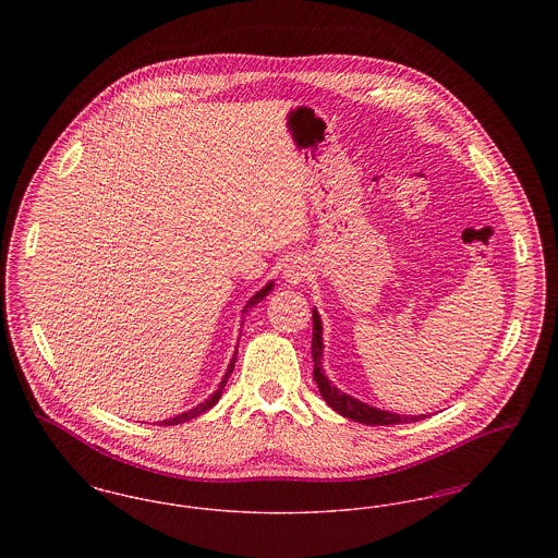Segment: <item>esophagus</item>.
<instances>
[{
	"label": "esophagus",
	"mask_w": 558,
	"mask_h": 558,
	"mask_svg": "<svg viewBox=\"0 0 558 558\" xmlns=\"http://www.w3.org/2000/svg\"><path fill=\"white\" fill-rule=\"evenodd\" d=\"M307 276H310V264H307L305 257H294L284 266V271H282L284 282H289L292 287L301 284Z\"/></svg>",
	"instance_id": "1"
}]
</instances>
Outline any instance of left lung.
Here are the masks:
<instances>
[{
	"instance_id": "obj_1",
	"label": "left lung",
	"mask_w": 558,
	"mask_h": 558,
	"mask_svg": "<svg viewBox=\"0 0 558 558\" xmlns=\"http://www.w3.org/2000/svg\"><path fill=\"white\" fill-rule=\"evenodd\" d=\"M314 335H312V357H314V380L318 383L319 393L324 401L339 412L341 416H345L349 421L355 423H364V425L385 426V425H405V423H416V421H425V414L421 416H401V414H391L385 410H376L368 403H362L357 399L349 398L345 393H341L337 387L330 385V380L324 376L322 368V322H319L318 312L314 310Z\"/></svg>"
}]
</instances>
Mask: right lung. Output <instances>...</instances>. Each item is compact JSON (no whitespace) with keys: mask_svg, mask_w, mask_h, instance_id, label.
Here are the masks:
<instances>
[{"mask_svg":"<svg viewBox=\"0 0 558 558\" xmlns=\"http://www.w3.org/2000/svg\"><path fill=\"white\" fill-rule=\"evenodd\" d=\"M271 291V282L267 284L266 289H262V291L257 292L255 296H251V301L246 303V307H244V312H248L255 303H259L264 296H266L267 292ZM242 326H244V318H242ZM234 362H236V355L232 357V362H230V366H228V372H226V376H223V380L219 383V389L213 393L211 398L207 399L205 403H198L196 408H192L190 412H184V414H180V416H175V418H169V421H162L160 425L169 426V425H180V423H187V421H192V418H196V416H201L203 412H207L209 408H213L215 403H217V399L221 398V391H223V387H226V383H228V378H230V374L234 371Z\"/></svg>","mask_w":558,"mask_h":558,"instance_id":"right-lung-1","label":"right lung"}]
</instances>
